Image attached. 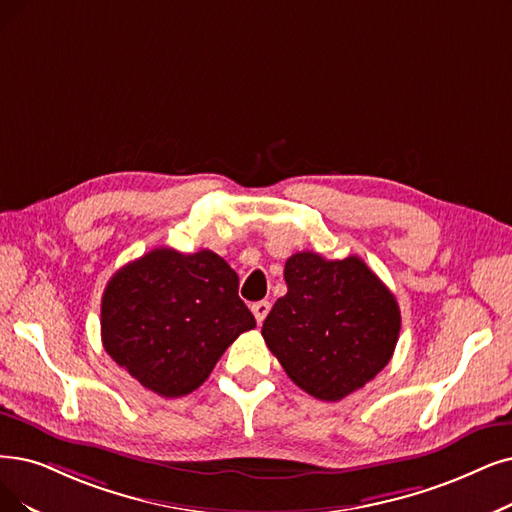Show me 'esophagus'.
Masks as SVG:
<instances>
[{
  "instance_id": "1",
  "label": "esophagus",
  "mask_w": 512,
  "mask_h": 512,
  "mask_svg": "<svg viewBox=\"0 0 512 512\" xmlns=\"http://www.w3.org/2000/svg\"><path fill=\"white\" fill-rule=\"evenodd\" d=\"M269 311H271V302H267V300H260V302L252 304V313H254L258 323H262L264 319H267Z\"/></svg>"
}]
</instances>
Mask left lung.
Instances as JSON below:
<instances>
[{
  "label": "left lung",
  "instance_id": "1",
  "mask_svg": "<svg viewBox=\"0 0 512 512\" xmlns=\"http://www.w3.org/2000/svg\"><path fill=\"white\" fill-rule=\"evenodd\" d=\"M288 294L262 323L269 351L302 391L340 401L391 361L401 313L393 292L359 256L298 252L283 271Z\"/></svg>",
  "mask_w": 512,
  "mask_h": 512
}]
</instances>
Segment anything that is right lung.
<instances>
[{"label": "right lung", "instance_id": "add662e5", "mask_svg": "<svg viewBox=\"0 0 512 512\" xmlns=\"http://www.w3.org/2000/svg\"><path fill=\"white\" fill-rule=\"evenodd\" d=\"M237 290V273L218 254L157 248L109 279L100 304L102 346L149 391L189 395L235 338L256 327Z\"/></svg>", "mask_w": 512, "mask_h": 512}]
</instances>
